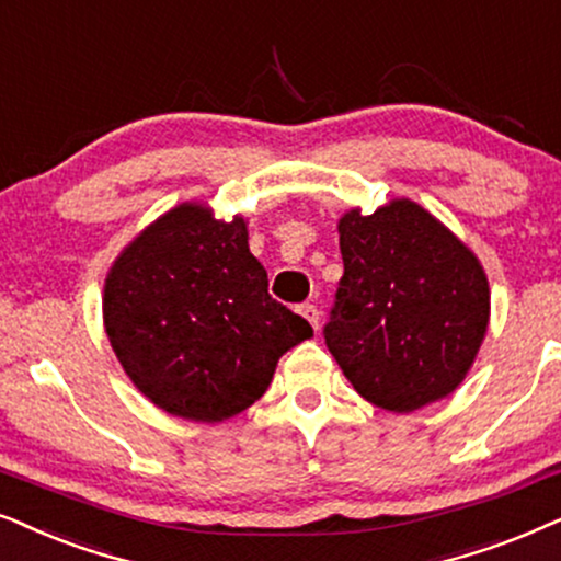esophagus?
Returning <instances> with one entry per match:
<instances>
[{"instance_id":"1","label":"esophagus","mask_w":561,"mask_h":561,"mask_svg":"<svg viewBox=\"0 0 561 561\" xmlns=\"http://www.w3.org/2000/svg\"><path fill=\"white\" fill-rule=\"evenodd\" d=\"M300 316H302L305 320H308V323L318 331V325H320V312H318L316 305H310V302H308V305H302V308H300Z\"/></svg>"}]
</instances>
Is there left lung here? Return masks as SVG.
Returning <instances> with one entry per match:
<instances>
[{"mask_svg":"<svg viewBox=\"0 0 561 561\" xmlns=\"http://www.w3.org/2000/svg\"><path fill=\"white\" fill-rule=\"evenodd\" d=\"M343 276L323 328L354 390L413 413L465 382L490 323L480 259L413 199L339 220Z\"/></svg>","mask_w":561,"mask_h":561,"instance_id":"8db88e82","label":"left lung"}]
</instances>
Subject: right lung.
I'll return each mask as SVG.
<instances>
[{
  "mask_svg": "<svg viewBox=\"0 0 561 561\" xmlns=\"http://www.w3.org/2000/svg\"><path fill=\"white\" fill-rule=\"evenodd\" d=\"M102 318L133 385L197 423L253 405L279 356L312 335L268 295L245 220H215L199 203L176 205L125 245L104 279Z\"/></svg>",
  "mask_w": 561,
  "mask_h": 561,
  "instance_id": "right-lung-1",
  "label": "right lung"
}]
</instances>
